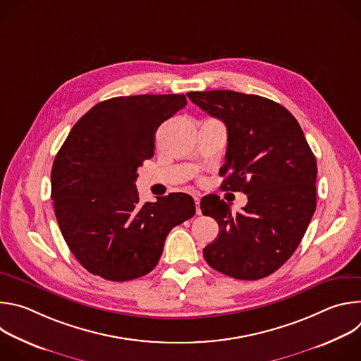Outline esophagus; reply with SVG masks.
Listing matches in <instances>:
<instances>
[{
	"mask_svg": "<svg viewBox=\"0 0 361 361\" xmlns=\"http://www.w3.org/2000/svg\"><path fill=\"white\" fill-rule=\"evenodd\" d=\"M194 201H195V209H197V214H201V210H200V195L198 194H194Z\"/></svg>",
	"mask_w": 361,
	"mask_h": 361,
	"instance_id": "esophagus-1",
	"label": "esophagus"
}]
</instances>
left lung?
Returning a JSON list of instances; mask_svg holds the SVG:
<instances>
[{"label":"left lung","mask_w":361,"mask_h":361,"mask_svg":"<svg viewBox=\"0 0 361 361\" xmlns=\"http://www.w3.org/2000/svg\"><path fill=\"white\" fill-rule=\"evenodd\" d=\"M188 98L227 127L221 188L243 191L241 213L210 194L200 209L220 227L202 250L214 270L259 280L279 270L298 247L316 212L317 163L294 116L277 102L230 90L192 91Z\"/></svg>","instance_id":"8db88e82"}]
</instances>
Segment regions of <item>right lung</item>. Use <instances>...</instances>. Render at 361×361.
<instances>
[{
	"mask_svg": "<svg viewBox=\"0 0 361 361\" xmlns=\"http://www.w3.org/2000/svg\"><path fill=\"white\" fill-rule=\"evenodd\" d=\"M187 106L184 94H142L98 102L70 131L51 170L61 234L78 263L110 281L157 266L169 233L195 214L192 197L140 202L137 169L154 156L157 128Z\"/></svg>",
	"mask_w": 361,
	"mask_h": 361,
	"instance_id": "1",
	"label": "right lung"
}]
</instances>
